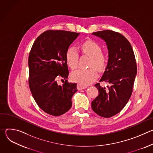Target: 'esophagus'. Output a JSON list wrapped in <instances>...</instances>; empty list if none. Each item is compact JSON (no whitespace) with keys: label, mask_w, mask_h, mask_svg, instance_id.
<instances>
[{"label":"esophagus","mask_w":153,"mask_h":153,"mask_svg":"<svg viewBox=\"0 0 153 153\" xmlns=\"http://www.w3.org/2000/svg\"><path fill=\"white\" fill-rule=\"evenodd\" d=\"M77 87V89H78L79 90H81L85 89V88H86V87H87V86L83 85H82V84H81V83H78Z\"/></svg>","instance_id":"obj_1"}]
</instances>
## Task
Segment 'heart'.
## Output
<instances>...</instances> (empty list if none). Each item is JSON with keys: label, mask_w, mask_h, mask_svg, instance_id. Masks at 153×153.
<instances>
[{"label": "heart", "mask_w": 153, "mask_h": 153, "mask_svg": "<svg viewBox=\"0 0 153 153\" xmlns=\"http://www.w3.org/2000/svg\"><path fill=\"white\" fill-rule=\"evenodd\" d=\"M83 54L91 57L88 67H91L86 70H78L71 74L73 81L86 85L93 82L97 77L98 74L95 68L98 71H102L105 70L107 58L103 53L100 46L97 43L92 40H87L82 42L80 46ZM66 60L68 66L71 70H75L78 65L79 54L74 47H70L66 51Z\"/></svg>", "instance_id": "obj_1"}]
</instances>
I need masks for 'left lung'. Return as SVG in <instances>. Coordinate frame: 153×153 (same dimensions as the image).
Segmentation results:
<instances>
[{
	"instance_id": "1",
	"label": "left lung",
	"mask_w": 153,
	"mask_h": 153,
	"mask_svg": "<svg viewBox=\"0 0 153 153\" xmlns=\"http://www.w3.org/2000/svg\"><path fill=\"white\" fill-rule=\"evenodd\" d=\"M92 34L103 39L107 45L108 60L100 82H107V88L95 84L99 95L91 102L94 112L108 118L119 113L131 96L137 74L136 59L129 41L121 34L111 30Z\"/></svg>"
}]
</instances>
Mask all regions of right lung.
I'll list each match as a JSON object with an SVG mask.
<instances>
[{
  "instance_id": "right-lung-1",
  "label": "right lung",
  "mask_w": 153,
  "mask_h": 153,
  "mask_svg": "<svg viewBox=\"0 0 153 153\" xmlns=\"http://www.w3.org/2000/svg\"><path fill=\"white\" fill-rule=\"evenodd\" d=\"M79 34L63 30L46 31L36 39L30 52V89L39 108L50 115L60 116L71 108L77 84L66 80L61 86L57 80L68 79L65 54Z\"/></svg>"
}]
</instances>
